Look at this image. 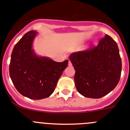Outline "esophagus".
I'll list each match as a JSON object with an SVG mask.
<instances>
[{"mask_svg": "<svg viewBox=\"0 0 130 130\" xmlns=\"http://www.w3.org/2000/svg\"><path fill=\"white\" fill-rule=\"evenodd\" d=\"M71 65H72V64H71V61H69V66H71Z\"/></svg>", "mask_w": 130, "mask_h": 130, "instance_id": "1", "label": "esophagus"}]
</instances>
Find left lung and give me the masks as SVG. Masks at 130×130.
<instances>
[{
  "mask_svg": "<svg viewBox=\"0 0 130 130\" xmlns=\"http://www.w3.org/2000/svg\"><path fill=\"white\" fill-rule=\"evenodd\" d=\"M69 59L76 71V87L84 96L102 98L113 91L120 80L122 61L119 47L108 35L97 46L72 53Z\"/></svg>",
  "mask_w": 130,
  "mask_h": 130,
  "instance_id": "1",
  "label": "left lung"
}]
</instances>
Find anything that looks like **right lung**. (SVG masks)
Instances as JSON below:
<instances>
[{
    "mask_svg": "<svg viewBox=\"0 0 130 130\" xmlns=\"http://www.w3.org/2000/svg\"><path fill=\"white\" fill-rule=\"evenodd\" d=\"M36 31L24 35L15 45L11 56L10 76L16 89L33 100L50 96L67 67L69 61L56 62L48 57L39 56L32 48Z\"/></svg>",
    "mask_w": 130,
    "mask_h": 130,
    "instance_id": "right-lung-1",
    "label": "right lung"
}]
</instances>
